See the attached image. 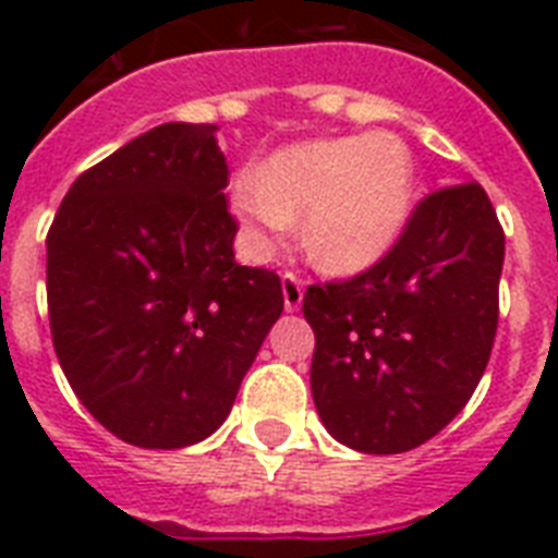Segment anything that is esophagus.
Returning <instances> with one entry per match:
<instances>
[{
  "mask_svg": "<svg viewBox=\"0 0 558 558\" xmlns=\"http://www.w3.org/2000/svg\"><path fill=\"white\" fill-rule=\"evenodd\" d=\"M280 289H283V306H287V313H298L301 304H304V280L298 278L295 271H287L280 278Z\"/></svg>",
  "mask_w": 558,
  "mask_h": 558,
  "instance_id": "1",
  "label": "esophagus"
}]
</instances>
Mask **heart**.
<instances>
[{
  "mask_svg": "<svg viewBox=\"0 0 558 558\" xmlns=\"http://www.w3.org/2000/svg\"><path fill=\"white\" fill-rule=\"evenodd\" d=\"M416 170L393 133L315 138L245 170L231 202L254 245L269 248L301 222L306 257L330 275L371 269L399 243L414 210Z\"/></svg>",
  "mask_w": 558,
  "mask_h": 558,
  "instance_id": "heart-1",
  "label": "heart"
}]
</instances>
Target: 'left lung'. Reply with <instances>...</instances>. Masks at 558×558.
<instances>
[{
	"label": "left lung",
	"mask_w": 558,
	"mask_h": 558,
	"mask_svg": "<svg viewBox=\"0 0 558 558\" xmlns=\"http://www.w3.org/2000/svg\"><path fill=\"white\" fill-rule=\"evenodd\" d=\"M504 228L477 182L425 196L376 266L310 287L315 411L365 454L411 451L463 411L498 330Z\"/></svg>",
	"instance_id": "obj_1"
}]
</instances>
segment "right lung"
Instances as JSON below:
<instances>
[{
	"label": "right lung",
	"mask_w": 558,
	"mask_h": 558,
	"mask_svg": "<svg viewBox=\"0 0 558 558\" xmlns=\"http://www.w3.org/2000/svg\"><path fill=\"white\" fill-rule=\"evenodd\" d=\"M214 124H161L77 177L46 240L57 359L86 411L138 449L226 423L283 313L280 278L234 260Z\"/></svg>",
	"instance_id": "1"
}]
</instances>
